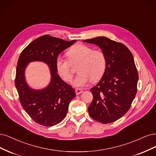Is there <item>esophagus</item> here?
I'll use <instances>...</instances> for the list:
<instances>
[{
    "label": "esophagus",
    "instance_id": "1",
    "mask_svg": "<svg viewBox=\"0 0 156 156\" xmlns=\"http://www.w3.org/2000/svg\"><path fill=\"white\" fill-rule=\"evenodd\" d=\"M83 90L82 89H80V88H77L75 89V93H76V95H78L80 94H81L82 93H83Z\"/></svg>",
    "mask_w": 156,
    "mask_h": 156
}]
</instances>
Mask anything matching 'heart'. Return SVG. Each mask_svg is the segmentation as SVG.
Here are the masks:
<instances>
[{
	"mask_svg": "<svg viewBox=\"0 0 156 156\" xmlns=\"http://www.w3.org/2000/svg\"><path fill=\"white\" fill-rule=\"evenodd\" d=\"M68 60L58 56L56 59L57 73L65 82H71L73 77L71 65L79 63L77 67L78 74L74 78L73 85L83 87L92 81L97 82L105 71L107 60L105 54L100 50H94L89 45L78 44L67 52Z\"/></svg>",
	"mask_w": 156,
	"mask_h": 156,
	"instance_id": "obj_1",
	"label": "heart"
}]
</instances>
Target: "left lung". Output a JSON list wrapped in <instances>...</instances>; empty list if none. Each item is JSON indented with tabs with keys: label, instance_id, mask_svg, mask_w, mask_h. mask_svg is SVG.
<instances>
[{
	"label": "left lung",
	"instance_id": "obj_1",
	"mask_svg": "<svg viewBox=\"0 0 156 156\" xmlns=\"http://www.w3.org/2000/svg\"><path fill=\"white\" fill-rule=\"evenodd\" d=\"M83 41L97 44L107 60L103 76L90 89L93 98L89 114L103 124L116 121L127 113L137 93L139 75L133 55L124 44L106 37Z\"/></svg>",
	"mask_w": 156,
	"mask_h": 156
}]
</instances>
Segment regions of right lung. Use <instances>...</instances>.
Instances as JSON below:
<instances>
[{
	"label": "right lung",
	"mask_w": 156,
	"mask_h": 156,
	"mask_svg": "<svg viewBox=\"0 0 156 156\" xmlns=\"http://www.w3.org/2000/svg\"><path fill=\"white\" fill-rule=\"evenodd\" d=\"M76 41L44 35L30 43L20 54L15 79L19 101L29 116L40 125L52 126L62 122L66 116L69 103L76 97L74 89L59 76L55 65L59 54ZM36 61L47 63L51 74L49 85L40 90L30 88L24 77L27 64Z\"/></svg>",
	"instance_id": "1"
}]
</instances>
